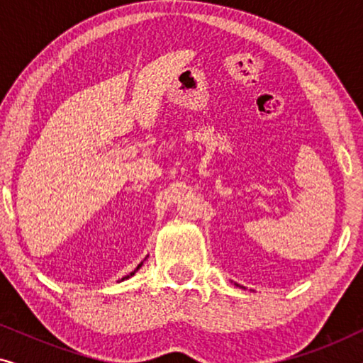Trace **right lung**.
Segmentation results:
<instances>
[{"instance_id": "1", "label": "right lung", "mask_w": 363, "mask_h": 363, "mask_svg": "<svg viewBox=\"0 0 363 363\" xmlns=\"http://www.w3.org/2000/svg\"><path fill=\"white\" fill-rule=\"evenodd\" d=\"M140 266H142V262H140V264H138V266H137V269H135V271H132V272H130V274H127L125 277H122V281H125V279H128V277H130V276H133V274H135V272H137L138 269H140Z\"/></svg>"}]
</instances>
